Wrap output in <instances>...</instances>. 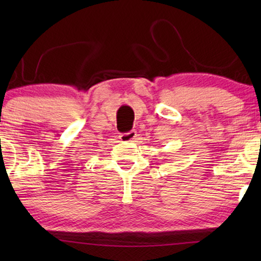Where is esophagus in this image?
I'll return each instance as SVG.
<instances>
[{
	"label": "esophagus",
	"instance_id": "esophagus-1",
	"mask_svg": "<svg viewBox=\"0 0 261 261\" xmlns=\"http://www.w3.org/2000/svg\"><path fill=\"white\" fill-rule=\"evenodd\" d=\"M137 132L135 130H130L128 132V133H124V134H121L120 135V140L123 141V142H130V141H134L135 139H137Z\"/></svg>",
	"mask_w": 261,
	"mask_h": 261
}]
</instances>
